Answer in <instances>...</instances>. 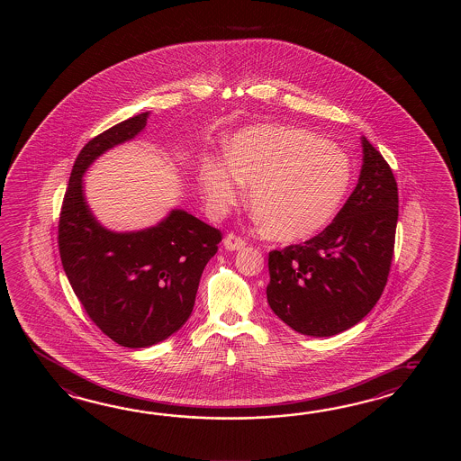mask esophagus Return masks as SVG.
Listing matches in <instances>:
<instances>
[{
  "label": "esophagus",
  "mask_w": 461,
  "mask_h": 461,
  "mask_svg": "<svg viewBox=\"0 0 461 461\" xmlns=\"http://www.w3.org/2000/svg\"><path fill=\"white\" fill-rule=\"evenodd\" d=\"M224 247L230 252L232 250H242L245 247V240L235 234H227L226 239H224Z\"/></svg>",
  "instance_id": "1"
}]
</instances>
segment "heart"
Instances as JSON below:
<instances>
[{
  "mask_svg": "<svg viewBox=\"0 0 461 461\" xmlns=\"http://www.w3.org/2000/svg\"><path fill=\"white\" fill-rule=\"evenodd\" d=\"M222 158L206 157L197 185L212 214H224L249 187V201L275 240L321 232L343 204L353 163L341 148L302 128L250 125L227 138Z\"/></svg>",
  "mask_w": 461,
  "mask_h": 461,
  "instance_id": "obj_1",
  "label": "heart"
}]
</instances>
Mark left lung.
Masks as SVG:
<instances>
[{
	"instance_id": "8db88e82",
	"label": "left lung",
	"mask_w": 461,
	"mask_h": 461,
	"mask_svg": "<svg viewBox=\"0 0 461 461\" xmlns=\"http://www.w3.org/2000/svg\"><path fill=\"white\" fill-rule=\"evenodd\" d=\"M353 194L323 232L268 255V304L284 323L326 338L359 323L391 270L399 194L392 169L366 140Z\"/></svg>"
}]
</instances>
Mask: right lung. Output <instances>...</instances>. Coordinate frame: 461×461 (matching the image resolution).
Listing matches in <instances>:
<instances>
[{
  "instance_id": "right-lung-1",
  "label": "right lung",
  "mask_w": 461,
  "mask_h": 461,
  "mask_svg": "<svg viewBox=\"0 0 461 461\" xmlns=\"http://www.w3.org/2000/svg\"><path fill=\"white\" fill-rule=\"evenodd\" d=\"M149 112L92 138L72 167L59 219V252L74 294L102 333L125 348L161 343L186 323L221 232L183 209L157 226L115 232L90 211L84 175L105 151L147 127Z\"/></svg>"
}]
</instances>
